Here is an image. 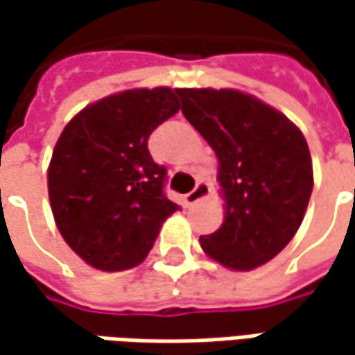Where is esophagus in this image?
<instances>
[{
	"mask_svg": "<svg viewBox=\"0 0 355 355\" xmlns=\"http://www.w3.org/2000/svg\"><path fill=\"white\" fill-rule=\"evenodd\" d=\"M211 189H213L211 182H207V180L199 182V184L196 185V189H193L191 193H187V196H185V203H187V205H193V203H198V201H201V199L209 198V196H211Z\"/></svg>",
	"mask_w": 355,
	"mask_h": 355,
	"instance_id": "34e87169",
	"label": "esophagus"
}]
</instances>
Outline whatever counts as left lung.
I'll use <instances>...</instances> for the list:
<instances>
[{
	"label": "left lung",
	"mask_w": 355,
	"mask_h": 355,
	"mask_svg": "<svg viewBox=\"0 0 355 355\" xmlns=\"http://www.w3.org/2000/svg\"><path fill=\"white\" fill-rule=\"evenodd\" d=\"M182 112L217 156L223 223L199 237L231 270L275 259L296 235L314 187L306 138L275 106L235 89H175Z\"/></svg>",
	"instance_id": "8db88e82"
}]
</instances>
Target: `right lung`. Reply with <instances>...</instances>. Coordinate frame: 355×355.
<instances>
[{
	"label": "right lung",
	"instance_id": "1",
	"mask_svg": "<svg viewBox=\"0 0 355 355\" xmlns=\"http://www.w3.org/2000/svg\"><path fill=\"white\" fill-rule=\"evenodd\" d=\"M170 87L128 89L69 120L49 162L47 187L64 243L98 270L140 265L178 205L164 196L166 170L148 138L182 106Z\"/></svg>",
	"mask_w": 355,
	"mask_h": 355
}]
</instances>
